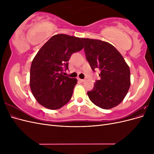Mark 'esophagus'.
Here are the masks:
<instances>
[{"instance_id": "1", "label": "esophagus", "mask_w": 154, "mask_h": 154, "mask_svg": "<svg viewBox=\"0 0 154 154\" xmlns=\"http://www.w3.org/2000/svg\"><path fill=\"white\" fill-rule=\"evenodd\" d=\"M78 80L81 82H83L85 81V80H83V79H80V78H78Z\"/></svg>"}]
</instances>
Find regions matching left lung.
Masks as SVG:
<instances>
[{"label":"left lung","mask_w":154,"mask_h":154,"mask_svg":"<svg viewBox=\"0 0 154 154\" xmlns=\"http://www.w3.org/2000/svg\"><path fill=\"white\" fill-rule=\"evenodd\" d=\"M86 59L93 71L100 70V80L87 92L90 100L103 109L118 105L127 95L130 86V68L114 46L100 40L82 38Z\"/></svg>","instance_id":"left-lung-1"}]
</instances>
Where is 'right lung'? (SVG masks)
<instances>
[{"label": "right lung", "instance_id": "obj_1", "mask_svg": "<svg viewBox=\"0 0 154 154\" xmlns=\"http://www.w3.org/2000/svg\"><path fill=\"white\" fill-rule=\"evenodd\" d=\"M83 48L80 38L55 35L40 48L32 60L29 85L32 95L41 105L59 109L71 100L76 78L65 76L71 55Z\"/></svg>", "mask_w": 154, "mask_h": 154}]
</instances>
